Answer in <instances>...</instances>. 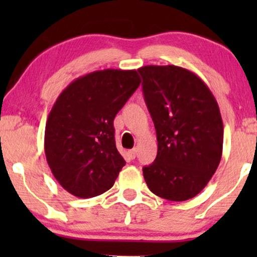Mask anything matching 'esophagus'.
Segmentation results:
<instances>
[{
    "mask_svg": "<svg viewBox=\"0 0 257 257\" xmlns=\"http://www.w3.org/2000/svg\"><path fill=\"white\" fill-rule=\"evenodd\" d=\"M128 155L132 159H134L135 157H137V149H133V150H131V151H128Z\"/></svg>",
    "mask_w": 257,
    "mask_h": 257,
    "instance_id": "34e87169",
    "label": "esophagus"
}]
</instances>
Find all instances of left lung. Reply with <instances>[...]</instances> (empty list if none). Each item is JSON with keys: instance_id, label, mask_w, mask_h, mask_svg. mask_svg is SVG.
Instances as JSON below:
<instances>
[{"instance_id": "1", "label": "left lung", "mask_w": 257, "mask_h": 257, "mask_svg": "<svg viewBox=\"0 0 257 257\" xmlns=\"http://www.w3.org/2000/svg\"><path fill=\"white\" fill-rule=\"evenodd\" d=\"M138 71L158 141L155 162L143 168L144 179L161 198H193L222 156L223 123L216 99L202 78L184 67L147 65Z\"/></svg>"}]
</instances>
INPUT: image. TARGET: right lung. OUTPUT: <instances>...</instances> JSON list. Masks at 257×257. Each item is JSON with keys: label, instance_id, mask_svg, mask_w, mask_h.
Returning <instances> with one entry per match:
<instances>
[{"label": "right lung", "instance_id": "add662e5", "mask_svg": "<svg viewBox=\"0 0 257 257\" xmlns=\"http://www.w3.org/2000/svg\"><path fill=\"white\" fill-rule=\"evenodd\" d=\"M140 83L137 70H99L76 78L58 96L46 123L44 152L69 193L91 198L113 186L125 166L113 119Z\"/></svg>", "mask_w": 257, "mask_h": 257}]
</instances>
